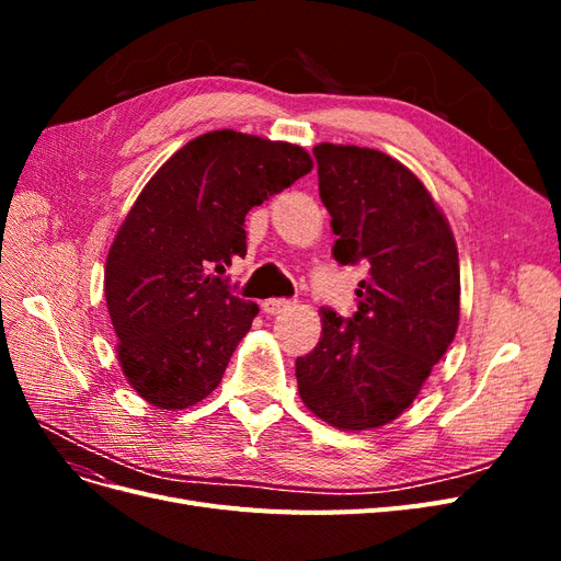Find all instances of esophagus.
Masks as SVG:
<instances>
[{
    "mask_svg": "<svg viewBox=\"0 0 561 561\" xmlns=\"http://www.w3.org/2000/svg\"><path fill=\"white\" fill-rule=\"evenodd\" d=\"M293 307L290 299H264L262 301V311L268 313V316H278L283 311H287Z\"/></svg>",
    "mask_w": 561,
    "mask_h": 561,
    "instance_id": "34e87169",
    "label": "esophagus"
}]
</instances>
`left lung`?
I'll list each match as a JSON object with an SVG mask.
<instances>
[{
	"mask_svg": "<svg viewBox=\"0 0 561 561\" xmlns=\"http://www.w3.org/2000/svg\"><path fill=\"white\" fill-rule=\"evenodd\" d=\"M339 264H363L351 318L320 309L322 336L297 358L304 404L342 431L379 428L414 402L458 328V252L426 186L383 151L313 147Z\"/></svg>",
	"mask_w": 561,
	"mask_h": 561,
	"instance_id": "obj_1",
	"label": "left lung"
}]
</instances>
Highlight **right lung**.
<instances>
[{
    "mask_svg": "<svg viewBox=\"0 0 561 561\" xmlns=\"http://www.w3.org/2000/svg\"><path fill=\"white\" fill-rule=\"evenodd\" d=\"M313 168L297 145L213 130L168 159L110 248L105 299L128 383L184 410L222 381L257 304L225 278L245 257V215Z\"/></svg>",
    "mask_w": 561,
    "mask_h": 561,
    "instance_id": "add662e5",
    "label": "right lung"
}]
</instances>
